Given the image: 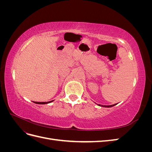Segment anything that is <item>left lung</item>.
I'll return each instance as SVG.
<instances>
[{"label":"left lung","mask_w":152,"mask_h":152,"mask_svg":"<svg viewBox=\"0 0 152 152\" xmlns=\"http://www.w3.org/2000/svg\"><path fill=\"white\" fill-rule=\"evenodd\" d=\"M100 107H106V108H110V107H112L113 106L116 105V104H114L112 105H102V104H98Z\"/></svg>","instance_id":"1"}]
</instances>
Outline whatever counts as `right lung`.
I'll return each instance as SVG.
<instances>
[{"mask_svg": "<svg viewBox=\"0 0 152 152\" xmlns=\"http://www.w3.org/2000/svg\"><path fill=\"white\" fill-rule=\"evenodd\" d=\"M54 100L53 101H50V102H34V103H36V104H48V103H51L52 102H53Z\"/></svg>", "mask_w": 152, "mask_h": 152, "instance_id": "obj_1", "label": "right lung"}]
</instances>
